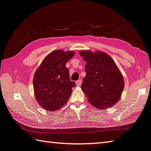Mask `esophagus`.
<instances>
[{"instance_id": "esophagus-1", "label": "esophagus", "mask_w": 151, "mask_h": 151, "mask_svg": "<svg viewBox=\"0 0 151 151\" xmlns=\"http://www.w3.org/2000/svg\"><path fill=\"white\" fill-rule=\"evenodd\" d=\"M81 84H82V80H81V79H79V80H78L76 82V86H81Z\"/></svg>"}]
</instances>
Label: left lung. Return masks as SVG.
<instances>
[{"label":"left lung","mask_w":151,"mask_h":151,"mask_svg":"<svg viewBox=\"0 0 151 151\" xmlns=\"http://www.w3.org/2000/svg\"><path fill=\"white\" fill-rule=\"evenodd\" d=\"M79 55L86 62V76L81 89L89 103L99 109L114 105L121 99L124 81L113 59L98 50H82Z\"/></svg>","instance_id":"obj_1"}]
</instances>
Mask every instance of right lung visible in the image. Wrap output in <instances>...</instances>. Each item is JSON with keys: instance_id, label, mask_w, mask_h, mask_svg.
Wrapping results in <instances>:
<instances>
[{"instance_id": "add662e5", "label": "right lung", "mask_w": 151, "mask_h": 151, "mask_svg": "<svg viewBox=\"0 0 151 151\" xmlns=\"http://www.w3.org/2000/svg\"><path fill=\"white\" fill-rule=\"evenodd\" d=\"M74 51L55 50L46 57L33 76L35 98L42 108L55 111L67 103L75 83L71 81L66 63Z\"/></svg>"}]
</instances>
